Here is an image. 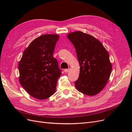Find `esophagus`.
I'll list each match as a JSON object with an SVG mask.
<instances>
[{"mask_svg":"<svg viewBox=\"0 0 132 132\" xmlns=\"http://www.w3.org/2000/svg\"><path fill=\"white\" fill-rule=\"evenodd\" d=\"M69 70H70V69H64V72L65 73L68 72V71H69Z\"/></svg>","mask_w":132,"mask_h":132,"instance_id":"34e87169","label":"esophagus"}]
</instances>
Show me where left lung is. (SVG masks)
<instances>
[{
  "label": "left lung",
  "mask_w": 132,
  "mask_h": 132,
  "mask_svg": "<svg viewBox=\"0 0 132 132\" xmlns=\"http://www.w3.org/2000/svg\"><path fill=\"white\" fill-rule=\"evenodd\" d=\"M67 37L75 47L80 67L75 87L85 95H97L107 84L112 68L109 53L100 41L89 34L76 31Z\"/></svg>",
  "instance_id": "1"
}]
</instances>
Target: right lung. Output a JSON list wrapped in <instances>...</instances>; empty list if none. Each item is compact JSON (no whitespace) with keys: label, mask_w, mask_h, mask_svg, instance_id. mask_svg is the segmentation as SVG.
<instances>
[{"label":"right lung","mask_w":132,"mask_h":132,"mask_svg":"<svg viewBox=\"0 0 132 132\" xmlns=\"http://www.w3.org/2000/svg\"><path fill=\"white\" fill-rule=\"evenodd\" d=\"M59 35L47 34L32 41L19 63V82L31 96L39 100L50 97L55 92L61 75L53 54Z\"/></svg>","instance_id":"add662e5"}]
</instances>
